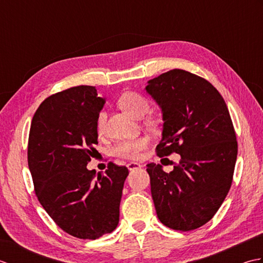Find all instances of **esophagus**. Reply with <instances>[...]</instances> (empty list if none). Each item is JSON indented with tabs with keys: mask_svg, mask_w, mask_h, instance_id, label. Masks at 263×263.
<instances>
[{
	"mask_svg": "<svg viewBox=\"0 0 263 263\" xmlns=\"http://www.w3.org/2000/svg\"><path fill=\"white\" fill-rule=\"evenodd\" d=\"M126 167H127V170L128 171H133V170H138V168H141V165L140 164H138V163H128L127 165H126Z\"/></svg>",
	"mask_w": 263,
	"mask_h": 263,
	"instance_id": "obj_1",
	"label": "esophagus"
}]
</instances>
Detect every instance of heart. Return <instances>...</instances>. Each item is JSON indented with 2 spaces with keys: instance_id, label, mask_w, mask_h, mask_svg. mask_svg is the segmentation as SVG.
<instances>
[{
  "instance_id": "heart-1",
  "label": "heart",
  "mask_w": 263,
  "mask_h": 263,
  "mask_svg": "<svg viewBox=\"0 0 263 263\" xmlns=\"http://www.w3.org/2000/svg\"><path fill=\"white\" fill-rule=\"evenodd\" d=\"M119 105L121 107L130 113L132 116L137 119H141L147 114L149 110V102L148 99L138 92H124L119 99ZM106 116L105 111H100L97 117V130L98 132H104L106 125ZM148 139L147 138H138L133 140H124L117 142L111 149L113 153L117 157L135 159L137 158L141 150L147 147Z\"/></svg>"
}]
</instances>
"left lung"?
<instances>
[{
  "mask_svg": "<svg viewBox=\"0 0 263 263\" xmlns=\"http://www.w3.org/2000/svg\"><path fill=\"white\" fill-rule=\"evenodd\" d=\"M144 89L163 114L157 155L181 156L171 173L147 165L157 217L172 230H195L214 217L232 185L237 142L230 111L210 82L184 70L165 72Z\"/></svg>",
  "mask_w": 263,
  "mask_h": 263,
  "instance_id": "obj_1",
  "label": "left lung"
}]
</instances>
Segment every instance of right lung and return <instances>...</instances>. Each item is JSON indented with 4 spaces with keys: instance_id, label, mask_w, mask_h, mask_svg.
<instances>
[{
    "instance_id": "right-lung-1",
    "label": "right lung",
    "mask_w": 263,
    "mask_h": 263,
    "mask_svg": "<svg viewBox=\"0 0 263 263\" xmlns=\"http://www.w3.org/2000/svg\"><path fill=\"white\" fill-rule=\"evenodd\" d=\"M106 103L92 86H78L46 98L32 117L28 166L39 202L70 235L96 239L119 225L128 171L108 164L89 171L98 141L97 117Z\"/></svg>"
}]
</instances>
